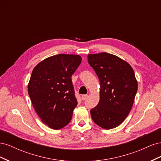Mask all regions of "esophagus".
Wrapping results in <instances>:
<instances>
[{"label":"esophagus","mask_w":161,"mask_h":161,"mask_svg":"<svg viewBox=\"0 0 161 161\" xmlns=\"http://www.w3.org/2000/svg\"><path fill=\"white\" fill-rule=\"evenodd\" d=\"M87 97H88V95H82L81 99H82V101H84L87 98Z\"/></svg>","instance_id":"obj_1"}]
</instances>
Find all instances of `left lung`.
Here are the masks:
<instances>
[{
  "instance_id": "1",
  "label": "left lung",
  "mask_w": 161,
  "mask_h": 161,
  "mask_svg": "<svg viewBox=\"0 0 161 161\" xmlns=\"http://www.w3.org/2000/svg\"><path fill=\"white\" fill-rule=\"evenodd\" d=\"M100 81V99L91 110L94 122L105 130L118 127L134 104L138 90L134 71L127 62L109 53L87 56Z\"/></svg>"
}]
</instances>
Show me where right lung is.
Listing matches in <instances>:
<instances>
[{
	"label": "right lung",
	"instance_id": "obj_1",
	"mask_svg": "<svg viewBox=\"0 0 161 161\" xmlns=\"http://www.w3.org/2000/svg\"><path fill=\"white\" fill-rule=\"evenodd\" d=\"M82 58L75 54L48 57L34 68L28 83V93L42 122L53 130L70 123L77 105L71 76Z\"/></svg>",
	"mask_w": 161,
	"mask_h": 161
}]
</instances>
